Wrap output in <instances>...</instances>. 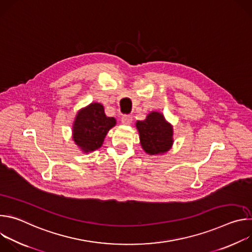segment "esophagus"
Segmentation results:
<instances>
[{"mask_svg": "<svg viewBox=\"0 0 252 252\" xmlns=\"http://www.w3.org/2000/svg\"><path fill=\"white\" fill-rule=\"evenodd\" d=\"M122 123L124 125H130L132 123V117L130 115H125L122 118Z\"/></svg>", "mask_w": 252, "mask_h": 252, "instance_id": "1", "label": "esophagus"}]
</instances>
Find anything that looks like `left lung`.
Listing matches in <instances>:
<instances>
[{
	"mask_svg": "<svg viewBox=\"0 0 252 252\" xmlns=\"http://www.w3.org/2000/svg\"><path fill=\"white\" fill-rule=\"evenodd\" d=\"M136 127L142 149L150 155L167 152L172 145V127L159 113H152L145 121H138Z\"/></svg>",
	"mask_w": 252,
	"mask_h": 252,
	"instance_id": "left-lung-1",
	"label": "left lung"
}]
</instances>
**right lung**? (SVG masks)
<instances>
[{"instance_id": "add662e5", "label": "right lung", "mask_w": 252, "mask_h": 252, "mask_svg": "<svg viewBox=\"0 0 252 252\" xmlns=\"http://www.w3.org/2000/svg\"><path fill=\"white\" fill-rule=\"evenodd\" d=\"M115 125V118L106 117L100 103H91L76 118L74 140L85 153L94 151L101 147L105 134Z\"/></svg>"}]
</instances>
